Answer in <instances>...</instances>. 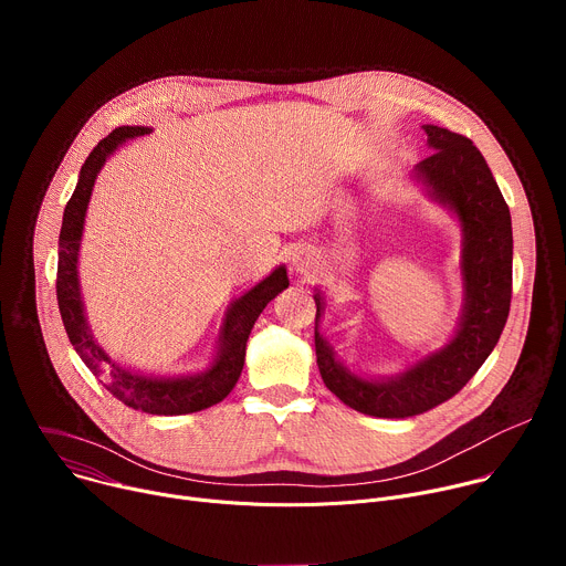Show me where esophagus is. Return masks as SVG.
Here are the masks:
<instances>
[{"instance_id": "obj_1", "label": "esophagus", "mask_w": 566, "mask_h": 566, "mask_svg": "<svg viewBox=\"0 0 566 566\" xmlns=\"http://www.w3.org/2000/svg\"><path fill=\"white\" fill-rule=\"evenodd\" d=\"M319 266V258L315 255V251L306 249V247H300L293 251L291 255V269L297 273V275H311L315 273Z\"/></svg>"}]
</instances>
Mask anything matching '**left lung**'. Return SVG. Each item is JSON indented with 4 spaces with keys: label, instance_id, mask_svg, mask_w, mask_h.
<instances>
[{
    "label": "left lung",
    "instance_id": "obj_1",
    "mask_svg": "<svg viewBox=\"0 0 566 566\" xmlns=\"http://www.w3.org/2000/svg\"><path fill=\"white\" fill-rule=\"evenodd\" d=\"M432 154L415 166L412 179L450 210L461 228L463 304L450 340L394 376L352 371L319 334L327 297L315 300V356L325 385L356 412L378 419L423 415L452 398L491 356L511 311L513 228L511 212L486 158L470 138L423 125Z\"/></svg>",
    "mask_w": 566,
    "mask_h": 566
}]
</instances>
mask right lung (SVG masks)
<instances>
[{"label": "right lung", "instance_id": "right-lung-1", "mask_svg": "<svg viewBox=\"0 0 566 566\" xmlns=\"http://www.w3.org/2000/svg\"><path fill=\"white\" fill-rule=\"evenodd\" d=\"M151 127L125 125L116 127L107 138H103L92 154L87 156L85 166L80 168L75 190L64 208L62 230L57 241V306L64 322L66 336L83 358V363L92 369L96 378L118 398L127 408L158 415V417H177L192 415L206 410L214 402L223 400L244 369L247 343L255 319L264 311V306L289 286L286 266H275L262 282L249 289L244 295L234 297L221 319L217 347L212 360L206 369L195 374H175V376H156L143 374L116 363L94 338V332L87 322L85 302L80 295L77 280V258L80 244H83L85 217L90 208V199L96 186V179L107 164V158L123 147L127 140L149 134Z\"/></svg>", "mask_w": 566, "mask_h": 566}]
</instances>
